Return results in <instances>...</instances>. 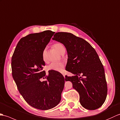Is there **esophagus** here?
Instances as JSON below:
<instances>
[{
  "label": "esophagus",
  "mask_w": 120,
  "mask_h": 120,
  "mask_svg": "<svg viewBox=\"0 0 120 120\" xmlns=\"http://www.w3.org/2000/svg\"><path fill=\"white\" fill-rule=\"evenodd\" d=\"M63 75L64 77V78H65V74L64 73H63Z\"/></svg>",
  "instance_id": "esophagus-1"
}]
</instances>
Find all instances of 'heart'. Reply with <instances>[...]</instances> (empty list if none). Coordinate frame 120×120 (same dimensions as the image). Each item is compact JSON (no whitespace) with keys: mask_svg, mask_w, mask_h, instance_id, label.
<instances>
[{"mask_svg":"<svg viewBox=\"0 0 120 120\" xmlns=\"http://www.w3.org/2000/svg\"><path fill=\"white\" fill-rule=\"evenodd\" d=\"M53 47L56 51L60 53V54H63L65 51V47L64 45L61 43H55L53 45ZM42 60L44 62H46V50H44L42 52ZM64 64L61 62H53L50 64L48 66L47 70L48 71L53 70L57 72H62L64 68Z\"/></svg>","mask_w":120,"mask_h":120,"instance_id":"b5f03b06","label":"heart"}]
</instances>
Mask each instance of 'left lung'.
Wrapping results in <instances>:
<instances>
[{"label":"left lung","mask_w":120,"mask_h":120,"mask_svg":"<svg viewBox=\"0 0 120 120\" xmlns=\"http://www.w3.org/2000/svg\"><path fill=\"white\" fill-rule=\"evenodd\" d=\"M52 39L62 43L67 49L66 70L75 75H66L65 81L71 82L79 92L81 105L88 110L100 108L107 97V86L104 69L97 52L87 41L70 33H56Z\"/></svg>","instance_id":"8db88e82"}]
</instances>
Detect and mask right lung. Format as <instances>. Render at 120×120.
Masks as SVG:
<instances>
[{
	"label": "right lung",
	"instance_id": "1",
	"mask_svg": "<svg viewBox=\"0 0 120 120\" xmlns=\"http://www.w3.org/2000/svg\"><path fill=\"white\" fill-rule=\"evenodd\" d=\"M54 32L47 30L22 38L11 60L13 78L20 94L29 105L48 110L60 102L65 79L59 72L42 70L45 63L42 54ZM46 79L44 81L41 79Z\"/></svg>",
	"mask_w": 120,
	"mask_h": 120
}]
</instances>
